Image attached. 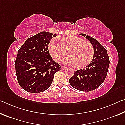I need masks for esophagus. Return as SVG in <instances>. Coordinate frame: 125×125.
Returning <instances> with one entry per match:
<instances>
[{
    "label": "esophagus",
    "instance_id": "obj_1",
    "mask_svg": "<svg viewBox=\"0 0 125 125\" xmlns=\"http://www.w3.org/2000/svg\"><path fill=\"white\" fill-rule=\"evenodd\" d=\"M61 69H65L67 68H66V67H64V66H63V65H61Z\"/></svg>",
    "mask_w": 125,
    "mask_h": 125
}]
</instances>
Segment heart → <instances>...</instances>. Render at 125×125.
<instances>
[{
    "label": "heart",
    "mask_w": 125,
    "mask_h": 125,
    "mask_svg": "<svg viewBox=\"0 0 125 125\" xmlns=\"http://www.w3.org/2000/svg\"><path fill=\"white\" fill-rule=\"evenodd\" d=\"M58 44L54 39L48 45V50L54 60L60 62L68 54L69 56L64 60L68 65L75 64L78 68H82L88 65L93 61L94 48L90 42L76 36H68L62 37Z\"/></svg>",
    "instance_id": "b5f03b06"
}]
</instances>
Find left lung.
I'll return each instance as SVG.
<instances>
[{
  "label": "left lung",
  "mask_w": 125,
  "mask_h": 125,
  "mask_svg": "<svg viewBox=\"0 0 125 125\" xmlns=\"http://www.w3.org/2000/svg\"><path fill=\"white\" fill-rule=\"evenodd\" d=\"M92 44L94 48V56L93 61L85 69L74 71L69 82L74 88L82 92H89L98 88L106 77L109 67V58L107 51L96 39L84 33Z\"/></svg>",
  "instance_id": "1"
}]
</instances>
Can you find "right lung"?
Instances as JSON below:
<instances>
[{
	"label": "right lung",
	"instance_id": "obj_1",
	"mask_svg": "<svg viewBox=\"0 0 125 125\" xmlns=\"http://www.w3.org/2000/svg\"><path fill=\"white\" fill-rule=\"evenodd\" d=\"M56 34L43 31L27 39L18 51L15 63L17 79L26 92H43L50 87L54 73L61 70L48 51L50 42Z\"/></svg>",
	"mask_w": 125,
	"mask_h": 125
}]
</instances>
